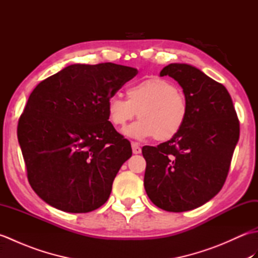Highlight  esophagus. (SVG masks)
I'll return each mask as SVG.
<instances>
[{
    "label": "esophagus",
    "mask_w": 258,
    "mask_h": 258,
    "mask_svg": "<svg viewBox=\"0 0 258 258\" xmlns=\"http://www.w3.org/2000/svg\"><path fill=\"white\" fill-rule=\"evenodd\" d=\"M132 151H133L134 154H140V153L142 152V149L138 143H134V142H133V143H132Z\"/></svg>",
    "instance_id": "obj_1"
}]
</instances>
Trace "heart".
<instances>
[{
  "mask_svg": "<svg viewBox=\"0 0 258 258\" xmlns=\"http://www.w3.org/2000/svg\"><path fill=\"white\" fill-rule=\"evenodd\" d=\"M126 94L127 100L119 95L107 100L108 119L115 127H125L139 112L141 118L124 130L125 135L167 141L183 128L188 116L187 101L172 82L157 78L143 80L131 85Z\"/></svg>",
  "mask_w": 258,
  "mask_h": 258,
  "instance_id": "b5f03b06",
  "label": "heart"
}]
</instances>
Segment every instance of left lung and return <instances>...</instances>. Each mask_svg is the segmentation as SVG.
Here are the masks:
<instances>
[{
	"mask_svg": "<svg viewBox=\"0 0 258 258\" xmlns=\"http://www.w3.org/2000/svg\"><path fill=\"white\" fill-rule=\"evenodd\" d=\"M160 75L171 76L182 87L188 116L173 139L142 149L144 187L157 207L186 212L222 189L239 139V122L225 86L201 70L172 63Z\"/></svg>",
	"mask_w": 258,
	"mask_h": 258,
	"instance_id": "obj_1",
	"label": "left lung"
}]
</instances>
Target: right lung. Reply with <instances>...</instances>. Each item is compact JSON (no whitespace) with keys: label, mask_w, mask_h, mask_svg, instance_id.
<instances>
[{"label":"right lung","mask_w":258,"mask_h":258,"mask_svg":"<svg viewBox=\"0 0 258 258\" xmlns=\"http://www.w3.org/2000/svg\"><path fill=\"white\" fill-rule=\"evenodd\" d=\"M138 73L114 63L72 64L33 90L18 139L32 188L48 205L87 213L108 200L132 149L108 120L107 100Z\"/></svg>","instance_id":"1"}]
</instances>
